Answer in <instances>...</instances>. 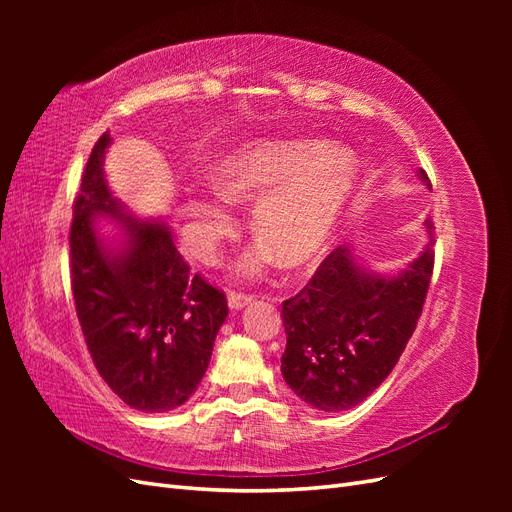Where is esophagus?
I'll use <instances>...</instances> for the list:
<instances>
[{
  "instance_id": "34e87169",
  "label": "esophagus",
  "mask_w": 512,
  "mask_h": 512,
  "mask_svg": "<svg viewBox=\"0 0 512 512\" xmlns=\"http://www.w3.org/2000/svg\"><path fill=\"white\" fill-rule=\"evenodd\" d=\"M252 299H254L252 294H243V292H235V290L228 292V305H230L232 309H241V307H245V305H250Z\"/></svg>"
}]
</instances>
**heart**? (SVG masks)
<instances>
[{
  "label": "heart",
  "instance_id": "heart-1",
  "mask_svg": "<svg viewBox=\"0 0 512 512\" xmlns=\"http://www.w3.org/2000/svg\"><path fill=\"white\" fill-rule=\"evenodd\" d=\"M215 188L188 192L179 203L185 237L205 262L235 230V203H254L252 230L260 243L237 265L258 277L277 260L288 269L314 262L333 237L356 185V162L342 147L318 141H256L213 166Z\"/></svg>",
  "mask_w": 512,
  "mask_h": 512
}]
</instances>
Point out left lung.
Wrapping results in <instances>:
<instances>
[{
    "label": "left lung",
    "mask_w": 512,
    "mask_h": 512,
    "mask_svg": "<svg viewBox=\"0 0 512 512\" xmlns=\"http://www.w3.org/2000/svg\"><path fill=\"white\" fill-rule=\"evenodd\" d=\"M418 175L431 188L425 170ZM425 228L429 243L406 271H365L348 247H335L309 284L284 301L282 376L309 406L324 412L354 408L397 365L433 273L436 226L425 220Z\"/></svg>",
    "instance_id": "left-lung-1"
}]
</instances>
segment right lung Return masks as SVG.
I'll list each match as a JSON object with an SVG mask.
<instances>
[{
  "mask_svg": "<svg viewBox=\"0 0 512 512\" xmlns=\"http://www.w3.org/2000/svg\"><path fill=\"white\" fill-rule=\"evenodd\" d=\"M104 132L91 149L70 228L72 294L87 350L102 380L134 410L168 412L203 380L215 335L228 316L226 294L192 275L166 224L138 220L104 179ZM127 230L108 251L95 220Z\"/></svg>",
  "mask_w": 512,
  "mask_h": 512,
  "instance_id": "1",
  "label": "right lung"
}]
</instances>
